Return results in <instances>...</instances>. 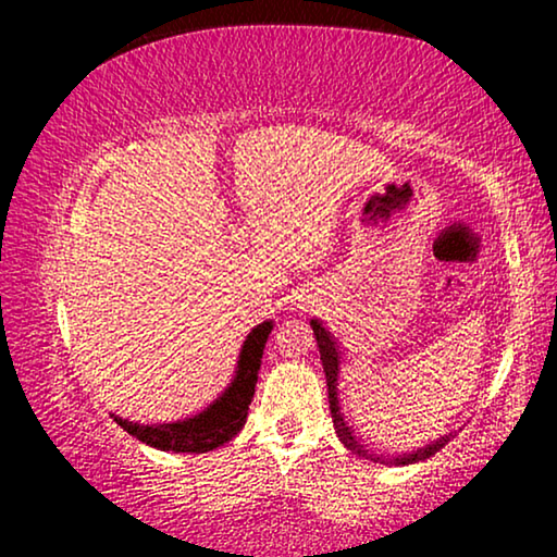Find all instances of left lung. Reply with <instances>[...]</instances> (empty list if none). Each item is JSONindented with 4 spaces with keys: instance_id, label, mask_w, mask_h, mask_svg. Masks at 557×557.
Listing matches in <instances>:
<instances>
[{
    "instance_id": "8db88e82",
    "label": "left lung",
    "mask_w": 557,
    "mask_h": 557,
    "mask_svg": "<svg viewBox=\"0 0 557 557\" xmlns=\"http://www.w3.org/2000/svg\"><path fill=\"white\" fill-rule=\"evenodd\" d=\"M312 332L317 336V346H319V356H322V366H324V373H326V385H329V410H332V420H334V430L338 440H342V445L346 449H351L356 457H363V459H371V461H379V465L385 467H405V465H414V461H422V459H430L435 451H440L442 447L447 445L451 435H445L432 442V445L420 447L418 451H412V455H373V449H369V445H363V440L356 435V432L348 428V422L342 412V405H338V366H342V351H338V346L334 342L332 332H326L324 324L319 322V319H312Z\"/></svg>"
}]
</instances>
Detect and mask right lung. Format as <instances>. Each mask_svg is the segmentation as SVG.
<instances>
[{
	"label": "right lung",
	"mask_w": 557,
	"mask_h": 557,
	"mask_svg": "<svg viewBox=\"0 0 557 557\" xmlns=\"http://www.w3.org/2000/svg\"><path fill=\"white\" fill-rule=\"evenodd\" d=\"M272 332V322L258 324L248 338L243 342L238 369H235L233 381L228 383L219 398H215L209 408L199 414L176 422H164V425H139V422L122 420L117 414V425L137 437L145 445L162 449V451H191V455H203L215 447L231 442L243 430L245 420H248V405L256 395L258 371L262 348L268 344V336Z\"/></svg>",
	"instance_id": "right-lung-1"
}]
</instances>
